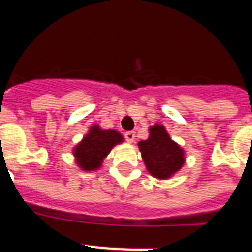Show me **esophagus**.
<instances>
[{"instance_id": "1", "label": "esophagus", "mask_w": 252, "mask_h": 252, "mask_svg": "<svg viewBox=\"0 0 252 252\" xmlns=\"http://www.w3.org/2000/svg\"><path fill=\"white\" fill-rule=\"evenodd\" d=\"M125 140L130 144H132L135 141V131H127V132L125 133Z\"/></svg>"}]
</instances>
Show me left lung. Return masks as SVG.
Wrapping results in <instances>:
<instances>
[{
    "mask_svg": "<svg viewBox=\"0 0 252 252\" xmlns=\"http://www.w3.org/2000/svg\"><path fill=\"white\" fill-rule=\"evenodd\" d=\"M139 149L148 171L158 179H169L186 162L184 150L160 124L150 126L148 140L140 141Z\"/></svg>",
    "mask_w": 252,
    "mask_h": 252,
    "instance_id": "obj_1",
    "label": "left lung"
}]
</instances>
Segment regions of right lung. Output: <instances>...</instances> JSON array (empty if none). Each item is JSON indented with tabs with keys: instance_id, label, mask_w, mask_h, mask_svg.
<instances>
[{
	"instance_id": "add662e5",
	"label": "right lung",
	"mask_w": 252,
	"mask_h": 252,
	"mask_svg": "<svg viewBox=\"0 0 252 252\" xmlns=\"http://www.w3.org/2000/svg\"><path fill=\"white\" fill-rule=\"evenodd\" d=\"M122 141L124 136L119 131L103 130L98 125H93L82 141L73 149L75 162L82 170H97L112 148Z\"/></svg>"
}]
</instances>
